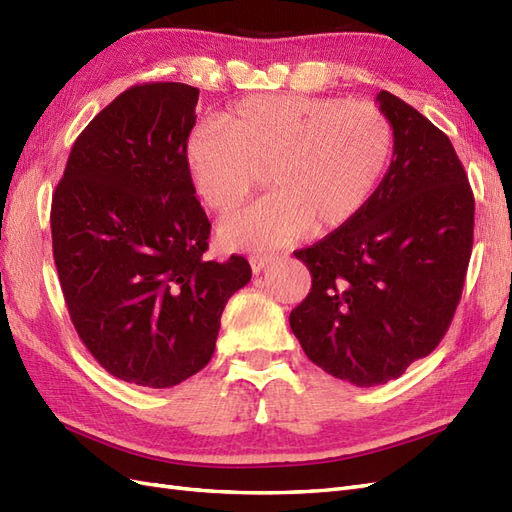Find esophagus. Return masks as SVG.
<instances>
[{
  "label": "esophagus",
  "mask_w": 512,
  "mask_h": 512,
  "mask_svg": "<svg viewBox=\"0 0 512 512\" xmlns=\"http://www.w3.org/2000/svg\"><path fill=\"white\" fill-rule=\"evenodd\" d=\"M275 258L273 256H267V254H252L250 256V267L254 273H260L262 269H265L269 262H273Z\"/></svg>",
  "instance_id": "1"
}]
</instances>
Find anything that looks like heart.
I'll return each instance as SVG.
<instances>
[{"mask_svg":"<svg viewBox=\"0 0 512 512\" xmlns=\"http://www.w3.org/2000/svg\"><path fill=\"white\" fill-rule=\"evenodd\" d=\"M389 117L369 102L252 96L185 143L200 198L228 215L267 173L271 192L218 230L228 250H273L307 230L327 235L359 215L393 158Z\"/></svg>","mask_w":512,"mask_h":512,"instance_id":"b5f03b06","label":"heart"}]
</instances>
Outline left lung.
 I'll return each mask as SVG.
<instances>
[{
	"label": "left lung",
	"mask_w": 512,
	"mask_h": 512,
	"mask_svg": "<svg viewBox=\"0 0 512 512\" xmlns=\"http://www.w3.org/2000/svg\"><path fill=\"white\" fill-rule=\"evenodd\" d=\"M393 160L356 218L294 252L312 290L290 312L307 359L356 386L399 378L448 331L472 254L474 194L448 136L389 91Z\"/></svg>",
	"instance_id": "1"
}]
</instances>
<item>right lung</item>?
I'll return each instance as SVG.
<instances>
[{"instance_id":"obj_1","label":"right lung","mask_w":512,"mask_h":512,"mask_svg":"<svg viewBox=\"0 0 512 512\" xmlns=\"http://www.w3.org/2000/svg\"><path fill=\"white\" fill-rule=\"evenodd\" d=\"M196 102L183 83L123 91L76 138L51 205L76 333L108 374L149 389L211 361L228 299L252 280L243 256L205 258L211 224L185 164Z\"/></svg>"}]
</instances>
